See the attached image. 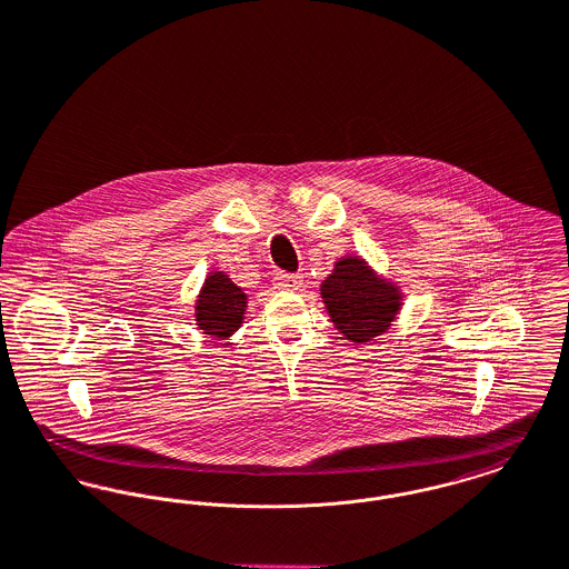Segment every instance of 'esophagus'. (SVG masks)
Here are the masks:
<instances>
[{"mask_svg":"<svg viewBox=\"0 0 569 569\" xmlns=\"http://www.w3.org/2000/svg\"><path fill=\"white\" fill-rule=\"evenodd\" d=\"M303 286V277L301 274H288V272H279L274 277V288L279 290H299Z\"/></svg>","mask_w":569,"mask_h":569,"instance_id":"34e87169","label":"esophagus"}]
</instances>
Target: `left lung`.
Returning <instances> with one entry per match:
<instances>
[{
  "instance_id": "8db88e82",
  "label": "left lung",
  "mask_w": 569,
  "mask_h": 569,
  "mask_svg": "<svg viewBox=\"0 0 569 569\" xmlns=\"http://www.w3.org/2000/svg\"><path fill=\"white\" fill-rule=\"evenodd\" d=\"M331 322L351 342H369L390 327L401 308L399 288L367 266L360 257H342L320 283Z\"/></svg>"
}]
</instances>
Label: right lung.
<instances>
[{
    "label": "right lung",
    "mask_w": 569,
    "mask_h": 569,
    "mask_svg": "<svg viewBox=\"0 0 569 569\" xmlns=\"http://www.w3.org/2000/svg\"><path fill=\"white\" fill-rule=\"evenodd\" d=\"M247 312V295L224 272H211L196 301V325L202 333L229 338L240 329Z\"/></svg>",
    "instance_id": "obj_1"
}]
</instances>
